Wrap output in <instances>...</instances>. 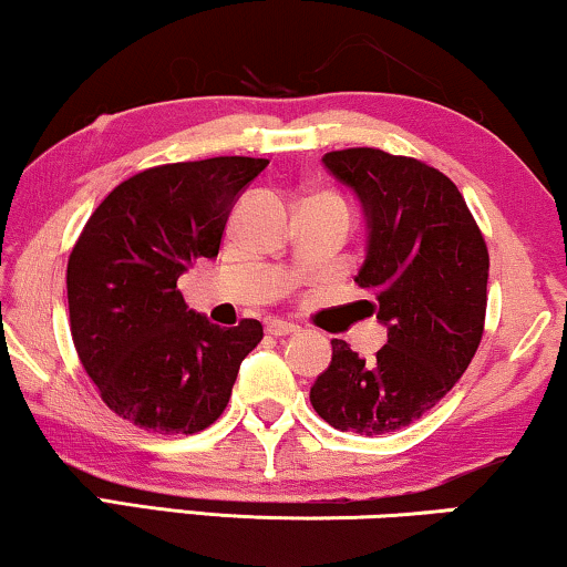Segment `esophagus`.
<instances>
[{"label": "esophagus", "instance_id": "34e87169", "mask_svg": "<svg viewBox=\"0 0 567 567\" xmlns=\"http://www.w3.org/2000/svg\"><path fill=\"white\" fill-rule=\"evenodd\" d=\"M266 332H268V336L284 338V336H297L299 328H297V324L284 322V320H270V322L266 324Z\"/></svg>", "mask_w": 567, "mask_h": 567}]
</instances>
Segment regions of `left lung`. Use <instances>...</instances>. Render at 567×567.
<instances>
[{"label":"left lung","instance_id":"obj_1","mask_svg":"<svg viewBox=\"0 0 567 567\" xmlns=\"http://www.w3.org/2000/svg\"><path fill=\"white\" fill-rule=\"evenodd\" d=\"M322 162L367 216L355 284L374 291L386 346L367 361L332 340L309 402L332 429L382 436L429 413L467 371L483 340L491 258L460 188L436 167L371 146Z\"/></svg>","mask_w":567,"mask_h":567}]
</instances>
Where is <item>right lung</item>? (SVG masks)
Instances as JSON below:
<instances>
[{
    "label": "right lung",
    "mask_w": 567,
    "mask_h": 567,
    "mask_svg": "<svg viewBox=\"0 0 567 567\" xmlns=\"http://www.w3.org/2000/svg\"><path fill=\"white\" fill-rule=\"evenodd\" d=\"M268 159L212 157L123 181L84 224L66 266L72 340L100 398L152 433H198L224 413L258 320L219 328L177 278L216 258L229 212Z\"/></svg>",
    "instance_id": "right-lung-1"
}]
</instances>
